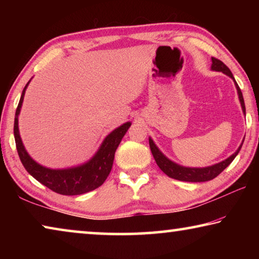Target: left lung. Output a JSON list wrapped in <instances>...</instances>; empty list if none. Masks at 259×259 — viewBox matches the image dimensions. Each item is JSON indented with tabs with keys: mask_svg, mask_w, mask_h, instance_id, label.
<instances>
[{
	"mask_svg": "<svg viewBox=\"0 0 259 259\" xmlns=\"http://www.w3.org/2000/svg\"><path fill=\"white\" fill-rule=\"evenodd\" d=\"M211 60H212V65H211L212 71L224 73V74H226V75H229L231 78H233V81L235 82L233 74H232L230 68L227 67L226 65L223 63V61H221L217 58H213V57L211 58ZM235 87H236V90H238L241 107H242V111L245 114L243 96H242V93H241L240 88L236 82H235ZM242 144H241L240 147L238 148V151H236L234 154H232L230 157H227L226 160L219 162V163H217V164L205 166V168H187V166H182L177 163H175V162L170 161L168 157H165L163 154H162L159 148L156 147L154 142H153V140L150 138L151 152H152L153 156H154L156 164L159 165V168L162 170V171H163L166 176H169L170 178L177 179V181L192 182V183L208 182V181H211V179H213L214 177H217L218 175L221 174L227 165H230L231 162L235 159V156L238 155V153L240 152L241 147H242Z\"/></svg>",
	"mask_w": 259,
	"mask_h": 259,
	"instance_id": "8db88e82",
	"label": "left lung"
}]
</instances>
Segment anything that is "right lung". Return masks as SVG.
<instances>
[{
    "instance_id": "right-lung-1",
    "label": "right lung",
    "mask_w": 259,
    "mask_h": 259,
    "mask_svg": "<svg viewBox=\"0 0 259 259\" xmlns=\"http://www.w3.org/2000/svg\"><path fill=\"white\" fill-rule=\"evenodd\" d=\"M29 83V82H28ZM25 85L23 94L19 100L18 107L16 109L15 116V125H14V134L16 140V147L20 161L25 169L27 170L29 175L40 182L43 185L50 188L58 194L63 195H78L83 193L94 191L96 188L103 185L104 182L106 181L109 172L112 170L114 155L119 144L121 143L122 138L125 135L126 131L130 128L131 123L122 124L119 128L113 130L106 138L104 139L102 145H100L98 152L96 153L93 159L85 162L84 164L68 169H49L46 166H42L35 162L32 157L26 152L25 147L21 142L19 129H18V115L20 113L21 105H23L24 96L26 88Z\"/></svg>"
}]
</instances>
